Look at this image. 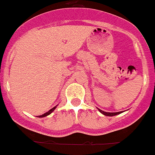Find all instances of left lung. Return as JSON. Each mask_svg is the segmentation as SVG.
<instances>
[{"instance_id": "obj_1", "label": "left lung", "mask_w": 155, "mask_h": 155, "mask_svg": "<svg viewBox=\"0 0 155 155\" xmlns=\"http://www.w3.org/2000/svg\"><path fill=\"white\" fill-rule=\"evenodd\" d=\"M99 111L101 112L102 114L105 115V116H116V115H118L120 113H121V112H104L102 110L99 109Z\"/></svg>"}]
</instances>
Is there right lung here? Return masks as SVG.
<instances>
[{
    "instance_id": "add662e5",
    "label": "right lung",
    "mask_w": 155,
    "mask_h": 155,
    "mask_svg": "<svg viewBox=\"0 0 155 155\" xmlns=\"http://www.w3.org/2000/svg\"><path fill=\"white\" fill-rule=\"evenodd\" d=\"M55 108H56V106H55V107H54L53 108H51V110H49V111H48V112H46V113H44V114L41 115V116H39V117H44V116H48V115H50V114H51V112H53L54 110L55 109Z\"/></svg>"
}]
</instances>
